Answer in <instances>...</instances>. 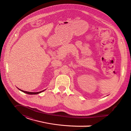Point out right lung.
<instances>
[{
    "label": "right lung",
    "instance_id": "right-lung-1",
    "mask_svg": "<svg viewBox=\"0 0 131 131\" xmlns=\"http://www.w3.org/2000/svg\"><path fill=\"white\" fill-rule=\"evenodd\" d=\"M19 90H20V91H22L23 92H25V93H26L29 94H38V93H41V92H42V91H44V90H43V91H40V92H27V91H23V90H20V89H19Z\"/></svg>",
    "mask_w": 131,
    "mask_h": 131
}]
</instances>
